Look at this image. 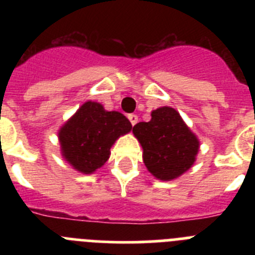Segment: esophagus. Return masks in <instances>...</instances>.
<instances>
[{
    "instance_id": "1",
    "label": "esophagus",
    "mask_w": 255,
    "mask_h": 255,
    "mask_svg": "<svg viewBox=\"0 0 255 255\" xmlns=\"http://www.w3.org/2000/svg\"><path fill=\"white\" fill-rule=\"evenodd\" d=\"M128 119H129V121H130V123H131L132 126H134L135 124L138 123V116H136V115H134V114H130L129 116H128Z\"/></svg>"
}]
</instances>
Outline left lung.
<instances>
[{
	"instance_id": "8db88e82",
	"label": "left lung",
	"mask_w": 255,
	"mask_h": 255,
	"mask_svg": "<svg viewBox=\"0 0 255 255\" xmlns=\"http://www.w3.org/2000/svg\"><path fill=\"white\" fill-rule=\"evenodd\" d=\"M132 132L143 147L144 164L157 179H176L194 163L199 141L176 110L157 108L149 123L136 124Z\"/></svg>"
}]
</instances>
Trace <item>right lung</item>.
Here are the masks:
<instances>
[{"mask_svg": "<svg viewBox=\"0 0 255 255\" xmlns=\"http://www.w3.org/2000/svg\"><path fill=\"white\" fill-rule=\"evenodd\" d=\"M131 128L123 114L106 111L102 105L89 101L58 132L62 155L75 170L94 172L108 159L115 140Z\"/></svg>", "mask_w": 255, "mask_h": 255, "instance_id": "obj_1", "label": "right lung"}]
</instances>
